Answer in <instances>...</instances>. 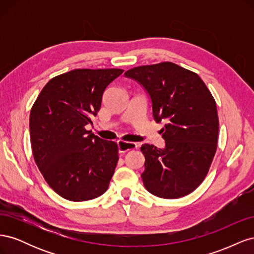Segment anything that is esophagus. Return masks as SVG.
<instances>
[{
	"label": "esophagus",
	"instance_id": "esophagus-1",
	"mask_svg": "<svg viewBox=\"0 0 254 254\" xmlns=\"http://www.w3.org/2000/svg\"><path fill=\"white\" fill-rule=\"evenodd\" d=\"M118 147L120 152H126L129 150H133L137 148V144L133 142H125V141H119Z\"/></svg>",
	"mask_w": 254,
	"mask_h": 254
}]
</instances>
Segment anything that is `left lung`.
Masks as SVG:
<instances>
[{
  "mask_svg": "<svg viewBox=\"0 0 254 254\" xmlns=\"http://www.w3.org/2000/svg\"><path fill=\"white\" fill-rule=\"evenodd\" d=\"M125 75L148 92L155 121L167 122L164 149L141 147L146 190L166 199L189 195L204 180L217 149L216 102L196 73L168 61L130 68Z\"/></svg>",
  "mask_w": 254,
  "mask_h": 254,
  "instance_id": "1",
  "label": "left lung"
}]
</instances>
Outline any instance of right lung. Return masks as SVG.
Listing matches in <instances>:
<instances>
[{
  "label": "right lung",
  "instance_id": "obj_1",
  "mask_svg": "<svg viewBox=\"0 0 254 254\" xmlns=\"http://www.w3.org/2000/svg\"><path fill=\"white\" fill-rule=\"evenodd\" d=\"M121 68H76L52 78L29 115L35 162L58 195L86 201L103 195L119 161L118 144L86 129Z\"/></svg>",
  "mask_w": 254,
  "mask_h": 254
}]
</instances>
